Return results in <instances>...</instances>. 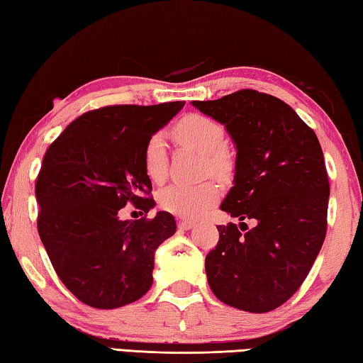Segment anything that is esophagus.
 Wrapping results in <instances>:
<instances>
[{"label": "esophagus", "mask_w": 363, "mask_h": 363, "mask_svg": "<svg viewBox=\"0 0 363 363\" xmlns=\"http://www.w3.org/2000/svg\"><path fill=\"white\" fill-rule=\"evenodd\" d=\"M177 227H179L181 230H189L194 227V220H189V219H179V223H177Z\"/></svg>", "instance_id": "obj_1"}]
</instances>
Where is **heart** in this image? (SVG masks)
<instances>
[{
    "label": "heart",
    "mask_w": 363,
    "mask_h": 363,
    "mask_svg": "<svg viewBox=\"0 0 363 363\" xmlns=\"http://www.w3.org/2000/svg\"><path fill=\"white\" fill-rule=\"evenodd\" d=\"M179 143L203 153L205 171L225 177L233 168L232 157L224 149L225 131L220 123L200 113H190L177 123L173 130ZM144 168L153 182L167 177V147L160 133L152 134L144 147ZM219 186L214 181L199 184H173L158 194V205L164 211L181 218H199L219 199Z\"/></svg>",
    "instance_id": "b5f03b06"
}]
</instances>
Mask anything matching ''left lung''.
Returning a JSON list of instances; mask_svg holds the SVG:
<instances>
[{"label": "left lung", "instance_id": "left-lung-1", "mask_svg": "<svg viewBox=\"0 0 363 363\" xmlns=\"http://www.w3.org/2000/svg\"><path fill=\"white\" fill-rule=\"evenodd\" d=\"M192 106L223 123L237 147L233 187L220 210L242 223L218 225L219 242L205 259L208 284L240 311L277 309L303 285L327 235L320 143L288 104L259 91ZM247 218L257 225L248 230Z\"/></svg>", "mask_w": 363, "mask_h": 363}]
</instances>
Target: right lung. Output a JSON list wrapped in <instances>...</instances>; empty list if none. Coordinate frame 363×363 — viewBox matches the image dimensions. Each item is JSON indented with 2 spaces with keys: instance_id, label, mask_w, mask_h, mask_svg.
<instances>
[{
  "instance_id": "obj_1",
  "label": "right lung",
  "mask_w": 363,
  "mask_h": 363,
  "mask_svg": "<svg viewBox=\"0 0 363 363\" xmlns=\"http://www.w3.org/2000/svg\"><path fill=\"white\" fill-rule=\"evenodd\" d=\"M184 104L91 110L46 150L35 184L36 225L59 279L82 303L116 309L150 290L155 250L176 220L168 211L134 220L118 213L126 203L144 213L155 206L144 147Z\"/></svg>"
}]
</instances>
